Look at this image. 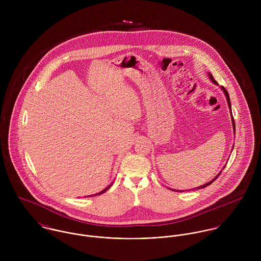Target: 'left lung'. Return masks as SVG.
Returning a JSON list of instances; mask_svg holds the SVG:
<instances>
[{"mask_svg": "<svg viewBox=\"0 0 261 261\" xmlns=\"http://www.w3.org/2000/svg\"><path fill=\"white\" fill-rule=\"evenodd\" d=\"M209 76V78H210V80L214 83V84H216V85H218V83H217V81L213 78V76L211 73H209L208 74ZM220 88L222 89V91L224 92V94H225V96H226V99H227V103H228V107H229V111H230V114H231V119H232V126H233V130H234V134H235V122H234V118H233V116H232V110H231V103H230V98H229V94H228V92H227V90L224 88L223 86H220ZM232 148H234V146L232 147ZM221 174V172L214 178V179H212V181H210V182H208V183H206V184H204V185H202V186L197 187V188H195V190L196 189H202V188H205V187L209 186V185H211L218 177H219V175ZM171 190H173V189H171ZM193 190V189H192ZM173 191H177V190H173ZM181 192V191H180Z\"/></svg>", "mask_w": 261, "mask_h": 261, "instance_id": "8db88e82", "label": "left lung"}]
</instances>
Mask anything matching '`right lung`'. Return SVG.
<instances>
[{
  "instance_id": "right-lung-1",
  "label": "right lung",
  "mask_w": 261,
  "mask_h": 261,
  "mask_svg": "<svg viewBox=\"0 0 261 261\" xmlns=\"http://www.w3.org/2000/svg\"><path fill=\"white\" fill-rule=\"evenodd\" d=\"M112 184H111V185H110V186L107 187V188H106V189H105V190H102V191H100V192H99V193H96V194H94V195H91V196H97V195H100V194H103V193H105V192H107V190H108V189H109V188H111V186H112Z\"/></svg>"
}]
</instances>
